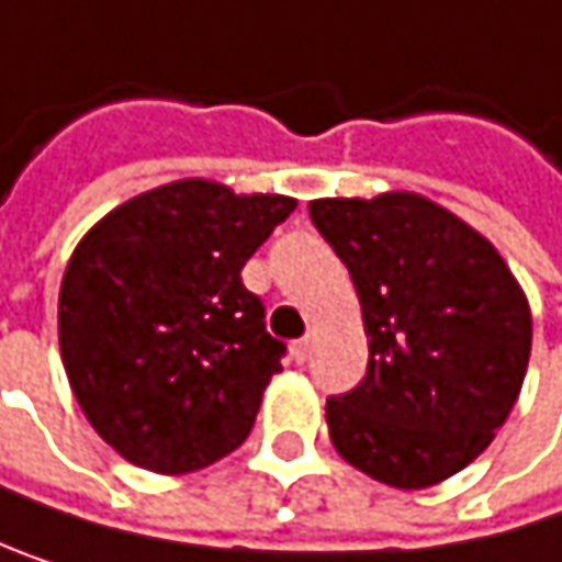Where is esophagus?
Instances as JSON below:
<instances>
[{"mask_svg":"<svg viewBox=\"0 0 562 562\" xmlns=\"http://www.w3.org/2000/svg\"><path fill=\"white\" fill-rule=\"evenodd\" d=\"M291 357H294L297 363H304V360L311 357V337H301V340H294V344H291Z\"/></svg>","mask_w":562,"mask_h":562,"instance_id":"esophagus-1","label":"esophagus"}]
</instances>
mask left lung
Listing matches in <instances>:
<instances>
[{
  "instance_id": "8db88e82",
  "label": "left lung",
  "mask_w": 562,
  "mask_h": 562,
  "mask_svg": "<svg viewBox=\"0 0 562 562\" xmlns=\"http://www.w3.org/2000/svg\"><path fill=\"white\" fill-rule=\"evenodd\" d=\"M311 222L370 337L363 383L327 400L334 448L403 491L451 477L517 403L533 330L520 284L484 235L416 192L317 199Z\"/></svg>"
}]
</instances>
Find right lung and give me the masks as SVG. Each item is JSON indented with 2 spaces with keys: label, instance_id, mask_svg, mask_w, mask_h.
Wrapping results in <instances>:
<instances>
[{
  "label": "right lung",
  "instance_id": "1",
  "mask_svg": "<svg viewBox=\"0 0 562 562\" xmlns=\"http://www.w3.org/2000/svg\"><path fill=\"white\" fill-rule=\"evenodd\" d=\"M294 205L182 179L124 202L75 248L61 360L88 422L127 461L186 474L248 438L288 347L241 268Z\"/></svg>",
  "mask_w": 562,
  "mask_h": 562
}]
</instances>
